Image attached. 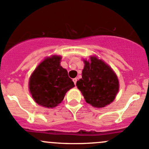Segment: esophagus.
Returning a JSON list of instances; mask_svg holds the SVG:
<instances>
[{"label":"esophagus","mask_w":149,"mask_h":149,"mask_svg":"<svg viewBox=\"0 0 149 149\" xmlns=\"http://www.w3.org/2000/svg\"><path fill=\"white\" fill-rule=\"evenodd\" d=\"M73 82H74V84L76 85V82H77V81H78V79H77V78H75V79H73Z\"/></svg>","instance_id":"34e87169"}]
</instances>
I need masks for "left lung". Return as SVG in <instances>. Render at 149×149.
Masks as SVG:
<instances>
[{
    "label": "left lung",
    "instance_id": "obj_1",
    "mask_svg": "<svg viewBox=\"0 0 149 149\" xmlns=\"http://www.w3.org/2000/svg\"><path fill=\"white\" fill-rule=\"evenodd\" d=\"M82 79L76 83L86 102L95 107H104L115 98L119 90L116 74L109 65L96 57L84 61Z\"/></svg>",
    "mask_w": 149,
    "mask_h": 149
}]
</instances>
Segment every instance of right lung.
<instances>
[{
	"label": "right lung",
	"instance_id": "obj_1",
	"mask_svg": "<svg viewBox=\"0 0 149 149\" xmlns=\"http://www.w3.org/2000/svg\"><path fill=\"white\" fill-rule=\"evenodd\" d=\"M60 56L47 58L37 66L29 79V90L34 101L48 108L56 107L65 93L75 86L68 71L61 66Z\"/></svg>",
	"mask_w": 149,
	"mask_h": 149
}]
</instances>
